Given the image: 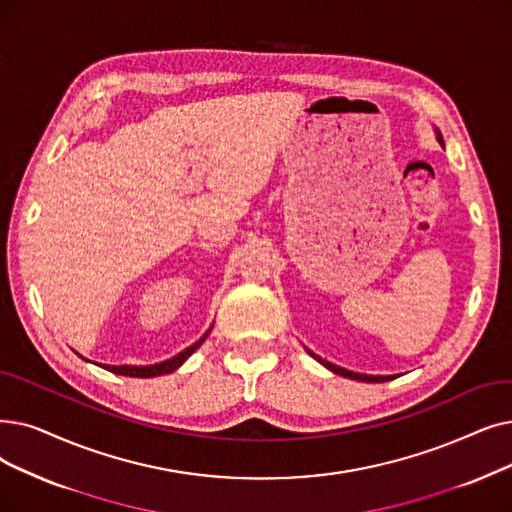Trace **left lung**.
I'll return each instance as SVG.
<instances>
[{
	"label": "left lung",
	"mask_w": 512,
	"mask_h": 512,
	"mask_svg": "<svg viewBox=\"0 0 512 512\" xmlns=\"http://www.w3.org/2000/svg\"><path fill=\"white\" fill-rule=\"evenodd\" d=\"M437 140L443 144V140H441V133L437 131ZM307 353L311 355V358H316L320 364H324L328 370H332L335 374H341V376H347V379H353V381H366V383H385V381H391L393 376H372V374H360V372H351V370H345V368H341V366H335V364H330V362H326V360H322L320 355H316V353H311L309 349H307Z\"/></svg>",
	"instance_id": "obj_1"
}]
</instances>
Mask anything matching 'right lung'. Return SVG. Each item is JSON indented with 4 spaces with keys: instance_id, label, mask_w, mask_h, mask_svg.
Here are the masks:
<instances>
[{
    "instance_id": "right-lung-1",
    "label": "right lung",
    "mask_w": 512,
    "mask_h": 512,
    "mask_svg": "<svg viewBox=\"0 0 512 512\" xmlns=\"http://www.w3.org/2000/svg\"><path fill=\"white\" fill-rule=\"evenodd\" d=\"M209 332H211V328L205 332V335L198 339L196 343H192L190 347H186L184 351H180L177 355H173L171 360H165V362H159V364H152V366H102V368H106L108 372H115V374H123V376H138V379H150V376H161V374H169V372H173V370H177L180 368L190 355L203 345V341L209 337ZM85 360V358H83Z\"/></svg>"
}]
</instances>
